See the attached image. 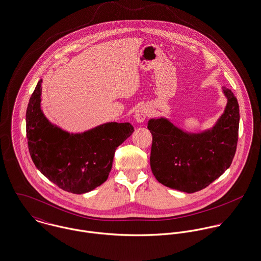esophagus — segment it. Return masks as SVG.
Masks as SVG:
<instances>
[{
    "label": "esophagus",
    "mask_w": 261,
    "mask_h": 261,
    "mask_svg": "<svg viewBox=\"0 0 261 261\" xmlns=\"http://www.w3.org/2000/svg\"><path fill=\"white\" fill-rule=\"evenodd\" d=\"M148 113H149V111H148V108H147L146 106H139V107H137L136 110H135L134 118L136 119L137 122L141 123V122H143L145 119L147 118Z\"/></svg>",
    "instance_id": "esophagus-1"
}]
</instances>
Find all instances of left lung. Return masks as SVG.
Here are the masks:
<instances>
[{
	"label": "left lung",
	"mask_w": 261,
	"mask_h": 261,
	"mask_svg": "<svg viewBox=\"0 0 261 261\" xmlns=\"http://www.w3.org/2000/svg\"><path fill=\"white\" fill-rule=\"evenodd\" d=\"M223 93L227 98L224 113L202 133H186L165 118L148 121L152 134L150 166L161 184L194 193L229 168L238 140L239 106L231 90L223 87Z\"/></svg>",
	"instance_id": "left-lung-1"
}]
</instances>
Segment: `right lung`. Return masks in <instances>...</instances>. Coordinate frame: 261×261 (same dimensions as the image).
Segmentation results:
<instances>
[{
  "instance_id": "1",
  "label": "right lung",
  "mask_w": 261,
  "mask_h": 261,
  "mask_svg": "<svg viewBox=\"0 0 261 261\" xmlns=\"http://www.w3.org/2000/svg\"><path fill=\"white\" fill-rule=\"evenodd\" d=\"M40 80L30 98L26 131L32 160L59 188L83 194L104 183L115 150L133 133L130 123L110 122L83 133H68L53 125L41 110Z\"/></svg>"
}]
</instances>
